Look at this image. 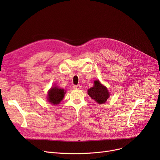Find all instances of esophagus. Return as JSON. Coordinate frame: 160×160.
<instances>
[{"mask_svg": "<svg viewBox=\"0 0 160 160\" xmlns=\"http://www.w3.org/2000/svg\"><path fill=\"white\" fill-rule=\"evenodd\" d=\"M74 89H80L81 88V86L80 85H74L72 87Z\"/></svg>", "mask_w": 160, "mask_h": 160, "instance_id": "1", "label": "esophagus"}]
</instances>
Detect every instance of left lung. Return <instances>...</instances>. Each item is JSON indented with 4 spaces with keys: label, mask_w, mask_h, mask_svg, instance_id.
Instances as JSON below:
<instances>
[{
    "label": "left lung",
    "mask_w": 160,
    "mask_h": 160,
    "mask_svg": "<svg viewBox=\"0 0 160 160\" xmlns=\"http://www.w3.org/2000/svg\"><path fill=\"white\" fill-rule=\"evenodd\" d=\"M88 91L89 97L100 104L105 103L110 97L107 88L102 86L98 80H95L94 86L89 89Z\"/></svg>",
    "instance_id": "1"
}]
</instances>
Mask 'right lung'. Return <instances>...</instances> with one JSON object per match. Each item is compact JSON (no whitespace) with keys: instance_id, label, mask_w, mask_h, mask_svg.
Returning <instances> with one entry per match:
<instances>
[{"instance_id":"right-lung-1","label":"right lung","mask_w":160,"mask_h":160,"mask_svg":"<svg viewBox=\"0 0 160 160\" xmlns=\"http://www.w3.org/2000/svg\"><path fill=\"white\" fill-rule=\"evenodd\" d=\"M65 91L63 89H59L57 87H54L48 91V102L53 104H58L63 99Z\"/></svg>"}]
</instances>
